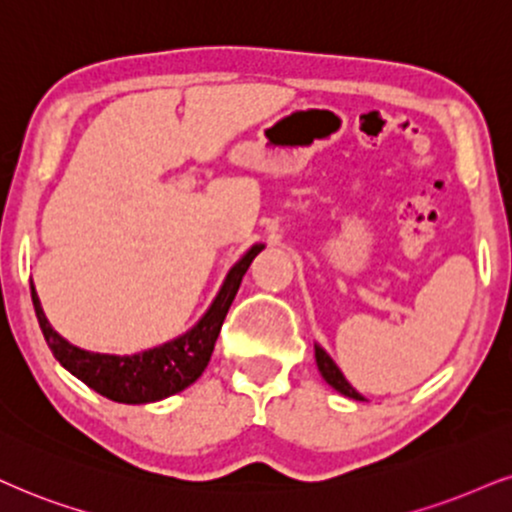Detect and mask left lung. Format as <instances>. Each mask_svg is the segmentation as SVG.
<instances>
[{"label":"left lung","instance_id":"left-lung-1","mask_svg":"<svg viewBox=\"0 0 512 512\" xmlns=\"http://www.w3.org/2000/svg\"><path fill=\"white\" fill-rule=\"evenodd\" d=\"M315 363H318V370H320V375L325 377V382L330 384V387L337 389L339 394L349 396V399L363 401V396L358 394V391L353 389L349 382H346V377L342 375V370L337 368V363L332 361V358H330V353H327L325 349H320L318 344H315Z\"/></svg>","mask_w":512,"mask_h":512}]
</instances>
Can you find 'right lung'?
Instances as JSON below:
<instances>
[{"mask_svg": "<svg viewBox=\"0 0 512 512\" xmlns=\"http://www.w3.org/2000/svg\"><path fill=\"white\" fill-rule=\"evenodd\" d=\"M261 249L263 244L251 246L232 266L211 308H208L204 318L192 330L173 339V342L154 346V349L142 353H132V356L92 353L68 344L49 325L47 315H44L40 306V299H37L35 285L30 282L35 315L40 320L42 334L56 361L68 372H73L78 380L85 382L87 387L97 391V394L118 403H154L168 399V396L178 394V391L187 389L192 382H197L201 372L206 370L225 315L230 311L232 301H235L239 285H242V277Z\"/></svg>", "mask_w": 512, "mask_h": 512, "instance_id": "right-lung-1", "label": "right lung"}]
</instances>
